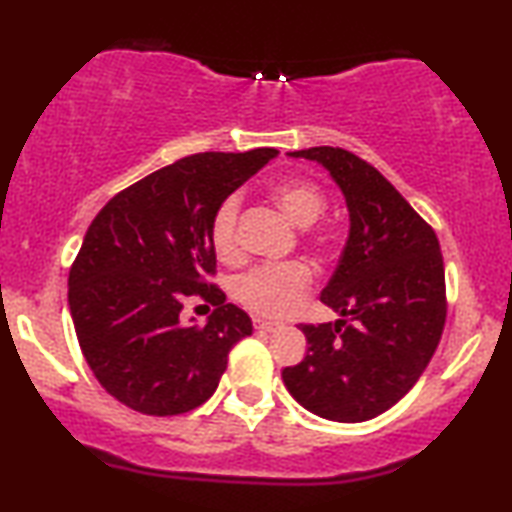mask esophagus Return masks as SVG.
I'll use <instances>...</instances> for the list:
<instances>
[{
  "label": "esophagus",
  "instance_id": "1",
  "mask_svg": "<svg viewBox=\"0 0 512 512\" xmlns=\"http://www.w3.org/2000/svg\"><path fill=\"white\" fill-rule=\"evenodd\" d=\"M253 322H255V329H257V331H273V329H278V327H280V322H276V320L255 318Z\"/></svg>",
  "mask_w": 512,
  "mask_h": 512
}]
</instances>
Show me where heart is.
<instances>
[{"label": "heart", "instance_id": "obj_1", "mask_svg": "<svg viewBox=\"0 0 512 512\" xmlns=\"http://www.w3.org/2000/svg\"><path fill=\"white\" fill-rule=\"evenodd\" d=\"M269 194L283 211L290 215L292 222L306 227L320 218L325 211L327 197L318 181L308 176H285L276 178L269 185ZM239 215L241 199L236 194H227L225 199L215 206L208 222V239L222 262H239L243 257V246L239 236ZM306 241L315 248L327 246V236L322 232H308ZM313 285L311 266L301 259H287V262H269L259 264L255 269L234 283V294L243 306L266 318H278V315L290 313L294 306L304 299V294Z\"/></svg>", "mask_w": 512, "mask_h": 512}]
</instances>
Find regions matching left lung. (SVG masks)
Here are the masks:
<instances>
[{"instance_id": "left-lung-1", "label": "left lung", "mask_w": 512, "mask_h": 512, "mask_svg": "<svg viewBox=\"0 0 512 512\" xmlns=\"http://www.w3.org/2000/svg\"><path fill=\"white\" fill-rule=\"evenodd\" d=\"M325 164L341 185L350 236L320 301L343 315L308 325V352L283 383L311 413L364 422L417 383L441 341L448 297L434 227L380 171L343 148L292 153Z\"/></svg>"}]
</instances>
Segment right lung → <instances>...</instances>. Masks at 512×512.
Masks as SVG:
<instances>
[{"label": "right lung", "mask_w": 512, "mask_h": 512, "mask_svg": "<svg viewBox=\"0 0 512 512\" xmlns=\"http://www.w3.org/2000/svg\"><path fill=\"white\" fill-rule=\"evenodd\" d=\"M276 148L197 153L120 190L92 220L69 269V308L85 362L111 397L143 415H181L218 390L253 320L213 283L215 206ZM215 305L183 323L185 298Z\"/></svg>", "instance_id": "obj_1"}]
</instances>
